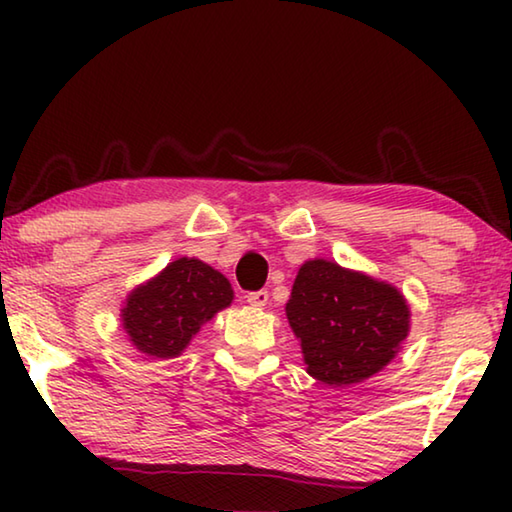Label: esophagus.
<instances>
[{"label":"esophagus","mask_w":512,"mask_h":512,"mask_svg":"<svg viewBox=\"0 0 512 512\" xmlns=\"http://www.w3.org/2000/svg\"><path fill=\"white\" fill-rule=\"evenodd\" d=\"M248 305L250 307H266L268 305V291H253V293H248Z\"/></svg>","instance_id":"obj_1"}]
</instances>
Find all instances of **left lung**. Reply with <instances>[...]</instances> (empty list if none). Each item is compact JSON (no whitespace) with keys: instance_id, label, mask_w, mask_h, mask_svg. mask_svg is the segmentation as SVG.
Segmentation results:
<instances>
[{"instance_id":"obj_1","label":"left lung","mask_w":512,"mask_h":512,"mask_svg":"<svg viewBox=\"0 0 512 512\" xmlns=\"http://www.w3.org/2000/svg\"><path fill=\"white\" fill-rule=\"evenodd\" d=\"M284 311L307 372L332 388L377 375L411 332L400 289L318 257L300 266Z\"/></svg>"}]
</instances>
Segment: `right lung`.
<instances>
[{"label":"right lung","instance_id":"right-lung-1","mask_svg":"<svg viewBox=\"0 0 512 512\" xmlns=\"http://www.w3.org/2000/svg\"><path fill=\"white\" fill-rule=\"evenodd\" d=\"M228 277L196 257H178L128 293L121 327L137 352L149 359H176L201 327L232 305Z\"/></svg>","mask_w":512,"mask_h":512}]
</instances>
